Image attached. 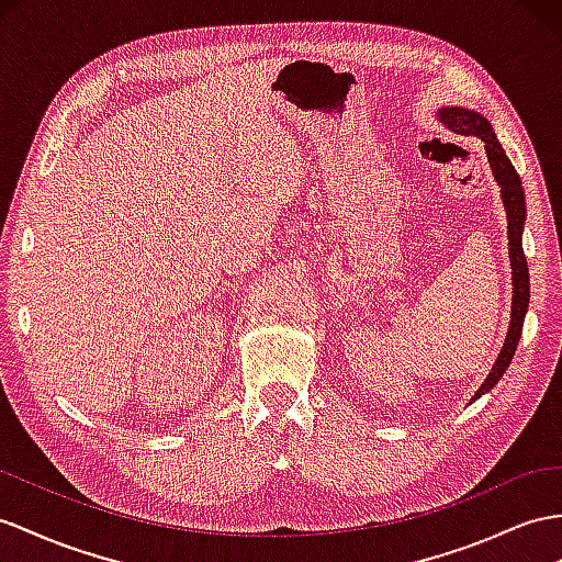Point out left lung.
Masks as SVG:
<instances>
[{"instance_id":"8db88e82","label":"left lung","mask_w":562,"mask_h":562,"mask_svg":"<svg viewBox=\"0 0 562 562\" xmlns=\"http://www.w3.org/2000/svg\"><path fill=\"white\" fill-rule=\"evenodd\" d=\"M437 119L449 127V131L458 135H472L480 137L484 142L488 166H492L494 178L501 187V199L503 206H506V218H508V254H510V268H513V306H510V327L506 341H503V349L496 358V363L488 372L486 380L477 390V394L472 396V401H477L482 394L488 390H494L496 382L503 378V372L508 370L517 344H520L522 337V325H525V313L529 306V270H527V258L522 251V229H525V190H522V180L517 176L515 166L510 164V158L503 151L501 142L496 139V133L492 123H488L482 113L470 111V109H460V106H446L437 113Z\"/></svg>"}]
</instances>
